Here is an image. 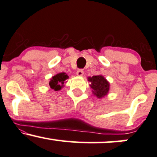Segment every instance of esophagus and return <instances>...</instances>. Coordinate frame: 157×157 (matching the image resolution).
Instances as JSON below:
<instances>
[{
	"label": "esophagus",
	"mask_w": 157,
	"mask_h": 157,
	"mask_svg": "<svg viewBox=\"0 0 157 157\" xmlns=\"http://www.w3.org/2000/svg\"><path fill=\"white\" fill-rule=\"evenodd\" d=\"M84 75V71L82 69H78V70L77 71V75H78V76H83Z\"/></svg>",
	"instance_id": "esophagus-1"
}]
</instances>
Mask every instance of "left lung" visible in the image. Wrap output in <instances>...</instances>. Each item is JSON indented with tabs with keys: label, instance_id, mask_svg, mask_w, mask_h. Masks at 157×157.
I'll return each mask as SVG.
<instances>
[{
	"label": "left lung",
	"instance_id": "obj_1",
	"mask_svg": "<svg viewBox=\"0 0 157 157\" xmlns=\"http://www.w3.org/2000/svg\"><path fill=\"white\" fill-rule=\"evenodd\" d=\"M90 81V86L92 88V92L99 99L103 98L108 94L109 90V83L102 75H97L91 77H88Z\"/></svg>",
	"mask_w": 157,
	"mask_h": 157
}]
</instances>
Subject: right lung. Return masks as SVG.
<instances>
[{
    "label": "right lung",
    "mask_w": 157,
    "mask_h": 157,
    "mask_svg": "<svg viewBox=\"0 0 157 157\" xmlns=\"http://www.w3.org/2000/svg\"><path fill=\"white\" fill-rule=\"evenodd\" d=\"M68 78H69V76L65 72L58 73L51 78L50 82H49V86L50 88L57 91L63 88L65 81Z\"/></svg>",
    "instance_id": "obj_1"
}]
</instances>
